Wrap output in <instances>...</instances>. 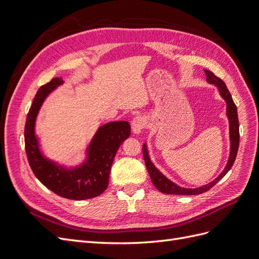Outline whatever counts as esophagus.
Wrapping results in <instances>:
<instances>
[{"label":"esophagus","mask_w":259,"mask_h":259,"mask_svg":"<svg viewBox=\"0 0 259 259\" xmlns=\"http://www.w3.org/2000/svg\"><path fill=\"white\" fill-rule=\"evenodd\" d=\"M147 121L143 116H135L132 121V131L134 134H140L142 131L146 127Z\"/></svg>","instance_id":"obj_1"}]
</instances>
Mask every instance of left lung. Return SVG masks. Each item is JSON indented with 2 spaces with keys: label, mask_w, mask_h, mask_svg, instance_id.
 Segmentation results:
<instances>
[{
  "label": "left lung",
  "mask_w": 259,
  "mask_h": 259,
  "mask_svg": "<svg viewBox=\"0 0 259 259\" xmlns=\"http://www.w3.org/2000/svg\"><path fill=\"white\" fill-rule=\"evenodd\" d=\"M204 72L206 74V81L210 84H214L217 86V89L221 93L222 97L226 100L227 104V116L229 119V124H230V155L228 159V163L225 167V169L222 171L221 175H219L216 179H214L213 182L202 186L199 188H195V189H188V188H182L174 183H171L169 179H167L165 176H164L161 171L156 168L153 163L151 162L150 158H149L148 150H147V146L146 144L143 146V154H144V159L146 166L148 169V173L150 175L151 182L155 186L156 189L159 191L166 193V194H183V195H194V194H200L203 192H206L209 190L211 187L215 186L219 180H221L227 173L228 170L232 167L234 160L237 158V153H238V149H239V142H240V134H239V119H238V111H237V106L233 103V99L231 97V94L229 93L228 89L225 84V82L217 77L213 72L208 71V70H204Z\"/></svg>",
  "instance_id": "left-lung-1"
}]
</instances>
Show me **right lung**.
<instances>
[{
  "label": "right lung",
  "instance_id": "right-lung-1",
  "mask_svg": "<svg viewBox=\"0 0 259 259\" xmlns=\"http://www.w3.org/2000/svg\"><path fill=\"white\" fill-rule=\"evenodd\" d=\"M62 83L61 77H54L36 92L25 126L27 158L35 177L54 193L76 201L95 198L107 189L115 153L131 135L130 123L110 122L100 126L86 151V160L80 166L66 168L46 159L40 151L35 136V120L45 98Z\"/></svg>",
  "mask_w": 259,
  "mask_h": 259
}]
</instances>
